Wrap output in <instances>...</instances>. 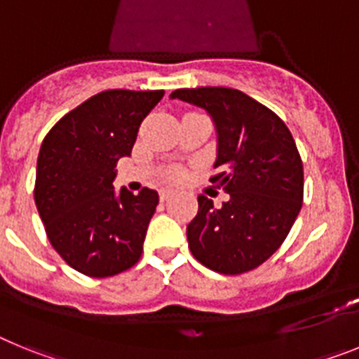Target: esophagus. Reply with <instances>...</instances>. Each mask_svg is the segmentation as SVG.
Here are the masks:
<instances>
[{
	"label": "esophagus",
	"mask_w": 359,
	"mask_h": 359,
	"mask_svg": "<svg viewBox=\"0 0 359 359\" xmlns=\"http://www.w3.org/2000/svg\"><path fill=\"white\" fill-rule=\"evenodd\" d=\"M170 196H172V190H169V189H165V190H161V192H160V199H161V201H167V199H169Z\"/></svg>",
	"instance_id": "34e87169"
}]
</instances>
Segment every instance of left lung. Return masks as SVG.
Instances as JSON below:
<instances>
[{"instance_id":"obj_1","label":"left lung","mask_w":359,"mask_h":359,"mask_svg":"<svg viewBox=\"0 0 359 359\" xmlns=\"http://www.w3.org/2000/svg\"><path fill=\"white\" fill-rule=\"evenodd\" d=\"M170 98L207 111L217 140L212 183L230 198L215 208L199 196L187 226L192 255L217 273L239 275L278 250L304 198V169L293 136L273 111L239 90L187 88Z\"/></svg>"}]
</instances>
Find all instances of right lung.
I'll use <instances>...</instances> for the list:
<instances>
[{"label": "right lung", "instance_id": "1", "mask_svg": "<svg viewBox=\"0 0 359 359\" xmlns=\"http://www.w3.org/2000/svg\"><path fill=\"white\" fill-rule=\"evenodd\" d=\"M163 91L109 90L69 111L44 136L37 156L36 207L57 253L81 273L102 278L138 262L158 192L115 190L116 163L131 156L142 120Z\"/></svg>", "mask_w": 359, "mask_h": 359}]
</instances>
